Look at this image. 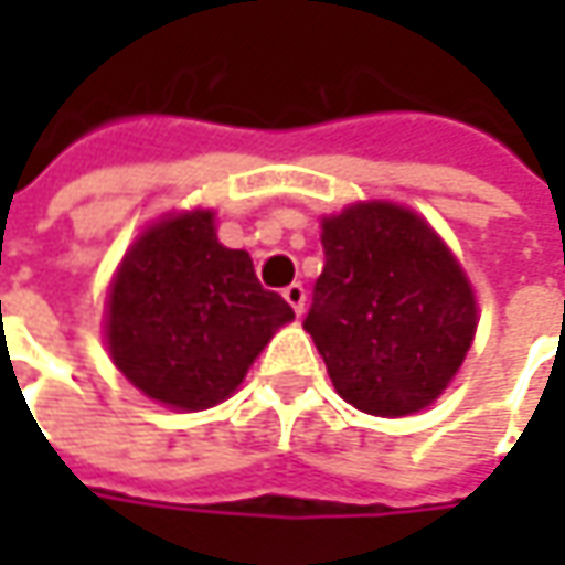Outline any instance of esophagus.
<instances>
[{
	"label": "esophagus",
	"instance_id": "34e87169",
	"mask_svg": "<svg viewBox=\"0 0 565 565\" xmlns=\"http://www.w3.org/2000/svg\"><path fill=\"white\" fill-rule=\"evenodd\" d=\"M282 298L289 301V308H292L295 315H298V317L305 315V286H301V282H292V286H286V289H282Z\"/></svg>",
	"mask_w": 565,
	"mask_h": 565
}]
</instances>
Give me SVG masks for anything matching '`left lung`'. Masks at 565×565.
Returning <instances> with one entry per match:
<instances>
[{"label": "left lung", "instance_id": "obj_1", "mask_svg": "<svg viewBox=\"0 0 565 565\" xmlns=\"http://www.w3.org/2000/svg\"><path fill=\"white\" fill-rule=\"evenodd\" d=\"M323 273L305 330L349 405L422 412L462 367L478 305L466 270L415 210L390 201L323 216Z\"/></svg>", "mask_w": 565, "mask_h": 565}]
</instances>
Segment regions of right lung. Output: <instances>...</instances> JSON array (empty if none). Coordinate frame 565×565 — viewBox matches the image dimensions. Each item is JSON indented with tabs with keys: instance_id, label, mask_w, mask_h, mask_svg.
<instances>
[{
	"instance_id": "right-lung-1",
	"label": "right lung",
	"mask_w": 565,
	"mask_h": 565,
	"mask_svg": "<svg viewBox=\"0 0 565 565\" xmlns=\"http://www.w3.org/2000/svg\"><path fill=\"white\" fill-rule=\"evenodd\" d=\"M295 311L248 250L220 245L213 210L172 213L128 248L106 301V345L143 396L201 412L228 399Z\"/></svg>"
}]
</instances>
